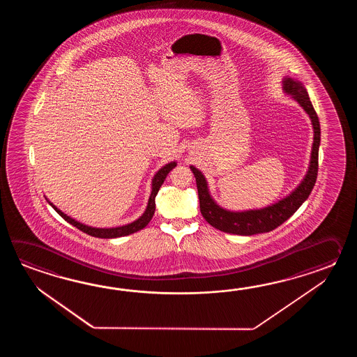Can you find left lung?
Here are the masks:
<instances>
[{
  "label": "left lung",
  "instance_id": "8db88e82",
  "mask_svg": "<svg viewBox=\"0 0 357 357\" xmlns=\"http://www.w3.org/2000/svg\"><path fill=\"white\" fill-rule=\"evenodd\" d=\"M282 84H283L282 86L283 91L291 96L300 106L303 107V111L309 114L312 123L314 143L311 149L309 169L296 189L294 190L289 197H283L278 203L268 205L261 209L231 212L227 209H223L214 202V199L209 194L208 182L205 180L204 175L197 168L190 166V169L192 171L197 180L200 212L211 226L220 231L243 236L269 232L274 228L281 226L283 222H286L294 213L296 212L303 202L309 197L311 190L315 185L317 176H318L319 145H320V123H319L318 114L311 105L309 94L301 82L287 76L283 79Z\"/></svg>",
  "mask_w": 357,
  "mask_h": 357
}]
</instances>
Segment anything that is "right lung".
<instances>
[{"mask_svg":"<svg viewBox=\"0 0 357 357\" xmlns=\"http://www.w3.org/2000/svg\"><path fill=\"white\" fill-rule=\"evenodd\" d=\"M176 165H177L176 162H169L168 165L163 166V167L160 168V171L154 175L152 180V192H151V197H149L148 205H146V209H145V212L143 213V215H142L140 218H137V220H134L132 223L125 225V226H121V227L96 228L86 226V225H83V223H80V222H77V220H73L71 217H68L65 213L61 212L60 209H59L57 206H54L50 200H47V202H48L50 205L54 208V211L59 213L61 217L66 220V222H68L70 225H73L74 227L79 228L80 231H83V232L88 234V235L93 236V237H99V238H116V237L131 235V234H134V232H137V231L143 229V228L151 222V220H152L153 214H154V211H155V197H157V194H158V191H160L162 183L165 182L166 177H167L168 174H169V171H171L172 168H175Z\"/></svg>","mask_w":357,"mask_h":357,"instance_id":"add662e5","label":"right lung"}]
</instances>
